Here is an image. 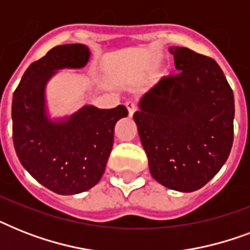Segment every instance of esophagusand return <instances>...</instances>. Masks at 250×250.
<instances>
[{"label": "esophagus", "instance_id": "obj_1", "mask_svg": "<svg viewBox=\"0 0 250 250\" xmlns=\"http://www.w3.org/2000/svg\"><path fill=\"white\" fill-rule=\"evenodd\" d=\"M125 107H127V110H128L129 117H132L133 113L136 111V104H135L133 101H127L125 102Z\"/></svg>", "mask_w": 250, "mask_h": 250}]
</instances>
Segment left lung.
Segmentation results:
<instances>
[{
    "instance_id": "left-lung-1",
    "label": "left lung",
    "mask_w": 250,
    "mask_h": 250,
    "mask_svg": "<svg viewBox=\"0 0 250 250\" xmlns=\"http://www.w3.org/2000/svg\"><path fill=\"white\" fill-rule=\"evenodd\" d=\"M168 50L179 74L143 94L133 121L153 178L170 189L193 192L229 158L233 93L214 60L182 46Z\"/></svg>"
}]
</instances>
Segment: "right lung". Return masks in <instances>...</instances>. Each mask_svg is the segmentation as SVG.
Segmentation results:
<instances>
[{
    "mask_svg": "<svg viewBox=\"0 0 250 250\" xmlns=\"http://www.w3.org/2000/svg\"><path fill=\"white\" fill-rule=\"evenodd\" d=\"M83 44L60 45L33 62L14 92L13 140L21 166L58 194H76L100 182L113 149L114 127L128 115L125 106L85 105L68 117L52 119L46 84L58 70L83 68L89 61Z\"/></svg>",
    "mask_w": 250,
    "mask_h": 250,
    "instance_id": "right-lung-1",
    "label": "right lung"
}]
</instances>
